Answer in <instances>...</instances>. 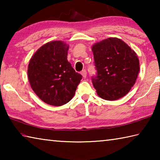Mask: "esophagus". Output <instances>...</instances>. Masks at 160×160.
Instances as JSON below:
<instances>
[{
	"label": "esophagus",
	"mask_w": 160,
	"mask_h": 160,
	"mask_svg": "<svg viewBox=\"0 0 160 160\" xmlns=\"http://www.w3.org/2000/svg\"><path fill=\"white\" fill-rule=\"evenodd\" d=\"M81 75H82V76L83 77V78H85L87 77V71L85 70H82V72H81Z\"/></svg>",
	"instance_id": "esophagus-1"
}]
</instances>
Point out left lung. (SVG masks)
I'll return each mask as SVG.
<instances>
[{"instance_id":"8db88e82","label":"left lung","mask_w":160,"mask_h":160,"mask_svg":"<svg viewBox=\"0 0 160 160\" xmlns=\"http://www.w3.org/2000/svg\"><path fill=\"white\" fill-rule=\"evenodd\" d=\"M97 71L92 83L101 98H122L135 83L140 70L136 53L116 37L107 38L92 47Z\"/></svg>"}]
</instances>
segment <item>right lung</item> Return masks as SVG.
<instances>
[{"mask_svg":"<svg viewBox=\"0 0 160 160\" xmlns=\"http://www.w3.org/2000/svg\"><path fill=\"white\" fill-rule=\"evenodd\" d=\"M68 48L62 41L48 42L34 53L28 65L32 89L40 99L52 106L70 101L82 79L68 61Z\"/></svg>","mask_w":160,"mask_h":160,"instance_id":"add662e5","label":"right lung"}]
</instances>
